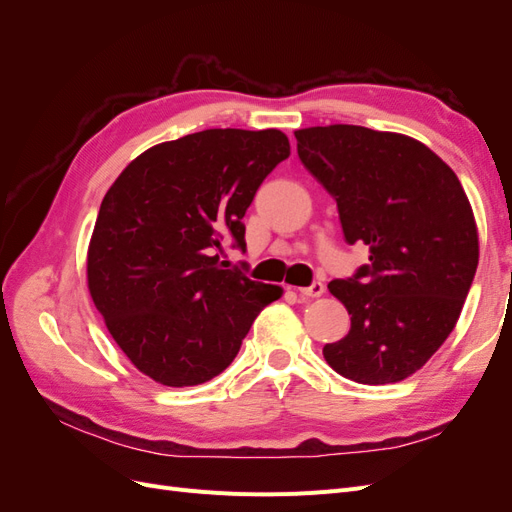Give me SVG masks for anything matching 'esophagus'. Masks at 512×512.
Instances as JSON below:
<instances>
[{
	"mask_svg": "<svg viewBox=\"0 0 512 512\" xmlns=\"http://www.w3.org/2000/svg\"><path fill=\"white\" fill-rule=\"evenodd\" d=\"M301 297H307V299H316V297H322L324 294V284L322 282H314L312 286H307V288H299L297 290Z\"/></svg>",
	"mask_w": 512,
	"mask_h": 512,
	"instance_id": "34e87169",
	"label": "esophagus"
}]
</instances>
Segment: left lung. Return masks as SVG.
Here are the masks:
<instances>
[{
  "label": "left lung",
  "instance_id": "8db88e82",
  "mask_svg": "<svg viewBox=\"0 0 512 512\" xmlns=\"http://www.w3.org/2000/svg\"><path fill=\"white\" fill-rule=\"evenodd\" d=\"M294 136L303 166L335 198L346 241L369 247V265L329 284L350 331L324 359L359 384L404 380L466 303L478 267L470 200L453 168L406 134L335 123Z\"/></svg>",
  "mask_w": 512,
  "mask_h": 512
}]
</instances>
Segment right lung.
<instances>
[{
    "instance_id": "add662e5",
    "label": "right lung",
    "mask_w": 512,
    "mask_h": 512,
    "mask_svg": "<svg viewBox=\"0 0 512 512\" xmlns=\"http://www.w3.org/2000/svg\"><path fill=\"white\" fill-rule=\"evenodd\" d=\"M290 156L280 130H203L132 160L108 188L87 250V286L108 333L141 374L196 386L235 359L282 288L220 260L245 247L243 215Z\"/></svg>"
}]
</instances>
